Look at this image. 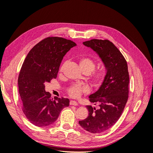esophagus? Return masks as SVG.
<instances>
[{"instance_id": "34e87169", "label": "esophagus", "mask_w": 153, "mask_h": 153, "mask_svg": "<svg viewBox=\"0 0 153 153\" xmlns=\"http://www.w3.org/2000/svg\"><path fill=\"white\" fill-rule=\"evenodd\" d=\"M69 104L71 105H74V106H77L78 105V103L75 101H70V102H69Z\"/></svg>"}]
</instances>
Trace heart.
Listing matches in <instances>:
<instances>
[{"label": "heart", "instance_id": "1", "mask_svg": "<svg viewBox=\"0 0 153 153\" xmlns=\"http://www.w3.org/2000/svg\"><path fill=\"white\" fill-rule=\"evenodd\" d=\"M79 65L82 69V71L84 73H87L88 74L91 73V79L92 84L96 86L100 84V83L102 82L103 78L105 76V71L103 69L93 71L96 67L95 62L90 58L88 57H81L79 61ZM87 91L85 87H82L79 85H73L69 88L68 92L69 95L72 98H78L82 92Z\"/></svg>", "mask_w": 153, "mask_h": 153}]
</instances>
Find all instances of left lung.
<instances>
[{"label":"left lung","mask_w":153,"mask_h":153,"mask_svg":"<svg viewBox=\"0 0 153 153\" xmlns=\"http://www.w3.org/2000/svg\"><path fill=\"white\" fill-rule=\"evenodd\" d=\"M83 44L99 55L106 75L98 90L89 96L91 102L98 105L99 108L86 106L89 115L78 123L87 131L99 133L107 130L118 121L127 103L129 81L128 65L121 52L108 40L94 39Z\"/></svg>","instance_id":"8db88e82"}]
</instances>
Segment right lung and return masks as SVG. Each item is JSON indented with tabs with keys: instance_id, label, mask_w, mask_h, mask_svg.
<instances>
[{
	"instance_id": "1",
	"label": "right lung",
	"mask_w": 153,
	"mask_h": 153,
	"mask_svg": "<svg viewBox=\"0 0 153 153\" xmlns=\"http://www.w3.org/2000/svg\"><path fill=\"white\" fill-rule=\"evenodd\" d=\"M76 45L71 40L48 37L30 50L22 64L18 79L22 110L36 126L53 124L61 110L69 105L68 98H51L45 83L56 78L64 56Z\"/></svg>"
}]
</instances>
